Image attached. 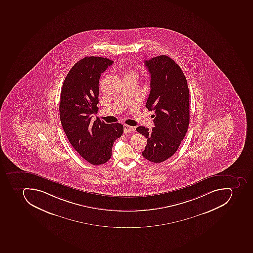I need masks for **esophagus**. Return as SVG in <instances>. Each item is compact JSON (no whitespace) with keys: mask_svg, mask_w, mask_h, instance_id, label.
Segmentation results:
<instances>
[{"mask_svg":"<svg viewBox=\"0 0 253 253\" xmlns=\"http://www.w3.org/2000/svg\"><path fill=\"white\" fill-rule=\"evenodd\" d=\"M134 131V127L131 126H127V125H124V132L125 133H128V132H132Z\"/></svg>","mask_w":253,"mask_h":253,"instance_id":"esophagus-1","label":"esophagus"}]
</instances>
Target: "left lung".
I'll list each match as a JSON object with an SVG mask.
<instances>
[{"label":"left lung","instance_id":"8db88e82","mask_svg":"<svg viewBox=\"0 0 253 253\" xmlns=\"http://www.w3.org/2000/svg\"><path fill=\"white\" fill-rule=\"evenodd\" d=\"M151 74V92L146 107L155 110V127L139 126L147 138L143 156L163 163L178 149L189 125V90L184 73L172 59L161 55L145 61Z\"/></svg>","mask_w":253,"mask_h":253}]
</instances>
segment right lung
<instances>
[{
    "instance_id": "obj_1",
    "label": "right lung",
    "mask_w": 253,
    "mask_h": 253,
    "mask_svg": "<svg viewBox=\"0 0 253 253\" xmlns=\"http://www.w3.org/2000/svg\"><path fill=\"white\" fill-rule=\"evenodd\" d=\"M114 63L110 59L86 57L73 65L65 77L60 97L61 126L69 143L90 164L110 160L114 141L122 136V124L91 121L98 108L101 74Z\"/></svg>"
}]
</instances>
